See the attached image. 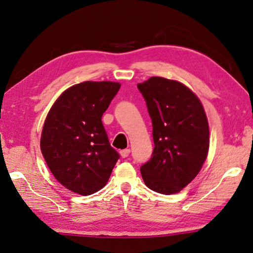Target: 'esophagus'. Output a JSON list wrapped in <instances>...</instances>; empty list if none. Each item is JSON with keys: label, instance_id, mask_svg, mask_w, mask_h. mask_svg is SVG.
<instances>
[{"label": "esophagus", "instance_id": "obj_1", "mask_svg": "<svg viewBox=\"0 0 253 253\" xmlns=\"http://www.w3.org/2000/svg\"><path fill=\"white\" fill-rule=\"evenodd\" d=\"M129 153H130V150L129 149H124V150H122V151H121L122 158H127L128 155H129Z\"/></svg>", "mask_w": 253, "mask_h": 253}]
</instances>
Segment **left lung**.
<instances>
[{"label":"left lung","instance_id":"left-lung-1","mask_svg":"<svg viewBox=\"0 0 253 253\" xmlns=\"http://www.w3.org/2000/svg\"><path fill=\"white\" fill-rule=\"evenodd\" d=\"M137 87L153 127L152 157L140 168L144 184L162 195L179 192L207 159L210 133L206 112L198 96L175 80L151 77Z\"/></svg>","mask_w":253,"mask_h":253}]
</instances>
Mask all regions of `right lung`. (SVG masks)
<instances>
[{
    "mask_svg": "<svg viewBox=\"0 0 253 253\" xmlns=\"http://www.w3.org/2000/svg\"><path fill=\"white\" fill-rule=\"evenodd\" d=\"M120 88L112 82L75 84L45 118L41 152L53 176L73 192L88 196L102 189L120 159L101 121Z\"/></svg>",
    "mask_w": 253,
    "mask_h": 253,
    "instance_id": "right-lung-1",
    "label": "right lung"
}]
</instances>
